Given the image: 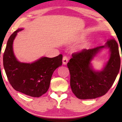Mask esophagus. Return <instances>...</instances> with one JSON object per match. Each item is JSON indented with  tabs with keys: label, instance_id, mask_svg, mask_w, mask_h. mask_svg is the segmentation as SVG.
<instances>
[{
	"label": "esophagus",
	"instance_id": "1",
	"mask_svg": "<svg viewBox=\"0 0 122 122\" xmlns=\"http://www.w3.org/2000/svg\"><path fill=\"white\" fill-rule=\"evenodd\" d=\"M68 58L67 56H63V59H62V62H63V64L64 65H66L68 63Z\"/></svg>",
	"mask_w": 122,
	"mask_h": 122
}]
</instances>
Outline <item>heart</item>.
Instances as JSON below:
<instances>
[{
    "label": "heart",
    "instance_id": "obj_1",
    "mask_svg": "<svg viewBox=\"0 0 122 122\" xmlns=\"http://www.w3.org/2000/svg\"><path fill=\"white\" fill-rule=\"evenodd\" d=\"M89 47V44H84L81 45H80L79 47V49L80 50H83V49L88 48Z\"/></svg>",
    "mask_w": 122,
    "mask_h": 122
}]
</instances>
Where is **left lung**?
I'll return each instance as SVG.
<instances>
[{"label":"left lung","instance_id":"8db88e82","mask_svg":"<svg viewBox=\"0 0 122 122\" xmlns=\"http://www.w3.org/2000/svg\"><path fill=\"white\" fill-rule=\"evenodd\" d=\"M104 48L109 49V60L102 70L96 71L93 68L91 61ZM67 66L71 74L70 84L74 95L81 100L104 95L114 83L120 69L121 59L116 41L112 38L104 46L84 49L73 54Z\"/></svg>","mask_w":122,"mask_h":122}]
</instances>
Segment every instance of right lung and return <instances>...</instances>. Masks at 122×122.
I'll list each match as a JSON object with an SVG mask.
<instances>
[{"mask_svg":"<svg viewBox=\"0 0 122 122\" xmlns=\"http://www.w3.org/2000/svg\"><path fill=\"white\" fill-rule=\"evenodd\" d=\"M18 28L7 41L3 55V65L10 84L15 90L27 95L39 97L46 93L50 86L53 72L62 63V55L56 57H41L32 63L19 61L14 54V40Z\"/></svg>","mask_w":122,"mask_h":122,"instance_id":"1","label":"right lung"}]
</instances>
